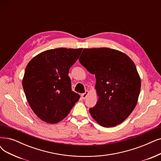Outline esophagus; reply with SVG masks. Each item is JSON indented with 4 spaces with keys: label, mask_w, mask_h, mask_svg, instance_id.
Wrapping results in <instances>:
<instances>
[{
    "label": "esophagus",
    "mask_w": 161,
    "mask_h": 161,
    "mask_svg": "<svg viewBox=\"0 0 161 161\" xmlns=\"http://www.w3.org/2000/svg\"><path fill=\"white\" fill-rule=\"evenodd\" d=\"M88 94V91H86L85 93H83V94H81V97H82V99H85V98L87 97Z\"/></svg>",
    "instance_id": "34e87169"
}]
</instances>
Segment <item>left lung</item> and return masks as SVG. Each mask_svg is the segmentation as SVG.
<instances>
[{
  "label": "left lung",
  "mask_w": 161,
  "mask_h": 161,
  "mask_svg": "<svg viewBox=\"0 0 161 161\" xmlns=\"http://www.w3.org/2000/svg\"><path fill=\"white\" fill-rule=\"evenodd\" d=\"M79 62L95 75L98 102L89 109L91 116L105 127L122 123L136 108L141 79L133 61L119 51L107 48L84 49Z\"/></svg>",
  "instance_id": "left-lung-1"
}]
</instances>
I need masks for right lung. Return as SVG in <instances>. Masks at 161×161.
Here are the masks:
<instances>
[{
	"mask_svg": "<svg viewBox=\"0 0 161 161\" xmlns=\"http://www.w3.org/2000/svg\"><path fill=\"white\" fill-rule=\"evenodd\" d=\"M82 49L57 48L38 54L28 63L22 86L37 116L56 124L67 116L80 96L72 91L69 69Z\"/></svg>",
	"mask_w": 161,
	"mask_h": 161,
	"instance_id": "obj_1",
	"label": "right lung"
}]
</instances>
